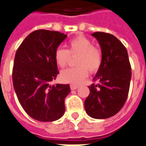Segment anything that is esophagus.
Here are the masks:
<instances>
[{
    "mask_svg": "<svg viewBox=\"0 0 146 146\" xmlns=\"http://www.w3.org/2000/svg\"><path fill=\"white\" fill-rule=\"evenodd\" d=\"M78 87H79V86H77V85H71L70 86V89L72 90H77Z\"/></svg>",
    "mask_w": 146,
    "mask_h": 146,
    "instance_id": "obj_1",
    "label": "esophagus"
}]
</instances>
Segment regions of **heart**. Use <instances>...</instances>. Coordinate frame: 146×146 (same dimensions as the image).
I'll use <instances>...</instances> for the list:
<instances>
[{
  "label": "heart",
  "instance_id": "b5f03b06",
  "mask_svg": "<svg viewBox=\"0 0 146 146\" xmlns=\"http://www.w3.org/2000/svg\"><path fill=\"white\" fill-rule=\"evenodd\" d=\"M69 49L57 48L54 53L56 65L60 68H65L68 65L69 55H77L74 68L62 71L60 74L61 81L69 84H79L86 79L89 70L90 73L97 72L102 64V53L94 47L93 42L84 36H79L69 42Z\"/></svg>",
  "mask_w": 146,
  "mask_h": 146
}]
</instances>
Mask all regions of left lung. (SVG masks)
<instances>
[{"label": "left lung", "instance_id": "8db88e82", "mask_svg": "<svg viewBox=\"0 0 146 146\" xmlns=\"http://www.w3.org/2000/svg\"><path fill=\"white\" fill-rule=\"evenodd\" d=\"M102 49V64L94 77L97 84L89 86L85 101L87 114L95 119H106L117 114L126 102L131 80V66L127 49L112 34L96 32Z\"/></svg>", "mask_w": 146, "mask_h": 146}]
</instances>
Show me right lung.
<instances>
[{"label":"right lung","instance_id":"right-lung-1","mask_svg":"<svg viewBox=\"0 0 146 146\" xmlns=\"http://www.w3.org/2000/svg\"><path fill=\"white\" fill-rule=\"evenodd\" d=\"M67 35L57 31L39 29L33 32L19 46L15 55L13 83L24 110L39 121H53L65 111V98L69 85L50 82L57 70L54 53Z\"/></svg>","mask_w":146,"mask_h":146}]
</instances>
